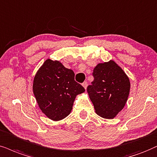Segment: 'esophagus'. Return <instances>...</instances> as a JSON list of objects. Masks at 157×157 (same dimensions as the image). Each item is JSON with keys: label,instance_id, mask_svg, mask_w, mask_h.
<instances>
[{"label": "esophagus", "instance_id": "1", "mask_svg": "<svg viewBox=\"0 0 157 157\" xmlns=\"http://www.w3.org/2000/svg\"><path fill=\"white\" fill-rule=\"evenodd\" d=\"M82 87L83 88H84L85 89H86L87 88V86H88V82H84L82 84Z\"/></svg>", "mask_w": 157, "mask_h": 157}]
</instances>
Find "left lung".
<instances>
[{
  "label": "left lung",
  "mask_w": 157,
  "mask_h": 157,
  "mask_svg": "<svg viewBox=\"0 0 157 157\" xmlns=\"http://www.w3.org/2000/svg\"><path fill=\"white\" fill-rule=\"evenodd\" d=\"M94 80L87 92L98 116L114 119L123 109L130 90V79L114 60L99 63L93 69Z\"/></svg>",
  "instance_id": "1"
}]
</instances>
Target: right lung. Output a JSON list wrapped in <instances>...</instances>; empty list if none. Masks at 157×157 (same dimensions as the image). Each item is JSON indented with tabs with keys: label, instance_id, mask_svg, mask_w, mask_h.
Masks as SVG:
<instances>
[{
	"label": "right lung",
	"instance_id": "1",
	"mask_svg": "<svg viewBox=\"0 0 157 157\" xmlns=\"http://www.w3.org/2000/svg\"><path fill=\"white\" fill-rule=\"evenodd\" d=\"M33 90L40 109L48 118L60 121L71 113L77 95L85 92L75 73L59 61L48 59L33 80Z\"/></svg>",
	"mask_w": 157,
	"mask_h": 157
}]
</instances>
